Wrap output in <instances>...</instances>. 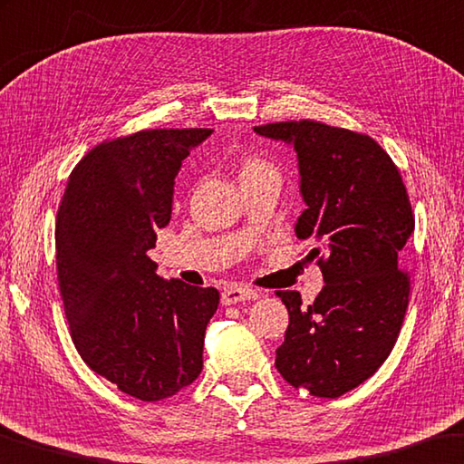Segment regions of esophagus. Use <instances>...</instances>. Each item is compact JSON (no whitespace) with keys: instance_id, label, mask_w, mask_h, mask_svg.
<instances>
[{"instance_id":"esophagus-1","label":"esophagus","mask_w":464,"mask_h":464,"mask_svg":"<svg viewBox=\"0 0 464 464\" xmlns=\"http://www.w3.org/2000/svg\"><path fill=\"white\" fill-rule=\"evenodd\" d=\"M259 294L255 290H250L246 285H227L222 292V304L230 306V304H238V302H246V300H256Z\"/></svg>"}]
</instances>
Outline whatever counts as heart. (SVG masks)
<instances>
[{"label": "heart", "instance_id": "b5f03b06", "mask_svg": "<svg viewBox=\"0 0 464 464\" xmlns=\"http://www.w3.org/2000/svg\"><path fill=\"white\" fill-rule=\"evenodd\" d=\"M265 170H273V166L269 162L261 160V158H246V160L242 162L240 177H246V174H255V172H265Z\"/></svg>", "mask_w": 464, "mask_h": 464}]
</instances>
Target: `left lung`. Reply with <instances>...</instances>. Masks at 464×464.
<instances>
[{
	"label": "left lung",
	"mask_w": 464,
	"mask_h": 464,
	"mask_svg": "<svg viewBox=\"0 0 464 464\" xmlns=\"http://www.w3.org/2000/svg\"><path fill=\"white\" fill-rule=\"evenodd\" d=\"M292 143L306 209L295 237L313 240L310 259L324 287L308 308L298 292H277L290 324L276 368L294 389L337 399L389 358L409 304V276L399 269L415 227L407 188L391 156L370 135L318 121L255 127Z\"/></svg>",
	"instance_id": "1"
}]
</instances>
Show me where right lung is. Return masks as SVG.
<instances>
[{"label": "right lung", "mask_w": 464, "mask_h": 464, "mask_svg": "<svg viewBox=\"0 0 464 464\" xmlns=\"http://www.w3.org/2000/svg\"><path fill=\"white\" fill-rule=\"evenodd\" d=\"M211 129H148L98 143L67 180L57 279L73 345L106 381L162 401L197 381L216 287L166 282L148 250L170 222L174 179Z\"/></svg>", "instance_id": "right-lung-1"}]
</instances>
